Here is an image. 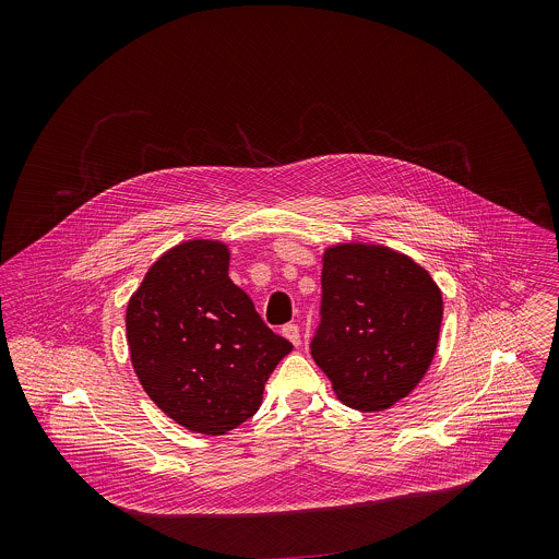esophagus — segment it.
<instances>
[{"mask_svg": "<svg viewBox=\"0 0 559 559\" xmlns=\"http://www.w3.org/2000/svg\"><path fill=\"white\" fill-rule=\"evenodd\" d=\"M282 333H284V337H288L295 346H299V344H301V331H299V326H297V324H293V322L284 324V326H282Z\"/></svg>", "mask_w": 559, "mask_h": 559, "instance_id": "1", "label": "esophagus"}]
</instances>
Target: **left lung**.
<instances>
[{"label":"left lung","mask_w":559,"mask_h":559,"mask_svg":"<svg viewBox=\"0 0 559 559\" xmlns=\"http://www.w3.org/2000/svg\"><path fill=\"white\" fill-rule=\"evenodd\" d=\"M320 324L310 350L337 399L381 411L415 390L439 342L441 290L417 262L383 245L322 255Z\"/></svg>","instance_id":"1"}]
</instances>
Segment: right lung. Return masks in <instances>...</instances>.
Returning a JSON list of instances; mask_svg holds the SVG:
<instances>
[{
	"label": "right lung",
	"mask_w": 559,
	"mask_h": 559,
	"mask_svg": "<svg viewBox=\"0 0 559 559\" xmlns=\"http://www.w3.org/2000/svg\"><path fill=\"white\" fill-rule=\"evenodd\" d=\"M219 240H187L148 269L127 308V340L146 394L176 424L226 435L249 419L293 350L228 277Z\"/></svg>",
	"instance_id": "add662e5"
}]
</instances>
